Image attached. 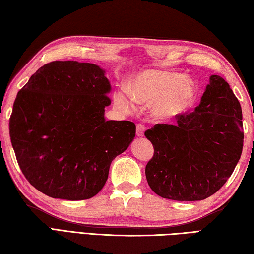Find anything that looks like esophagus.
Masks as SVG:
<instances>
[{
	"mask_svg": "<svg viewBox=\"0 0 254 254\" xmlns=\"http://www.w3.org/2000/svg\"><path fill=\"white\" fill-rule=\"evenodd\" d=\"M143 132H145V126H143L142 124H138V125H137V131H136L137 136L138 137L143 136Z\"/></svg>",
	"mask_w": 254,
	"mask_h": 254,
	"instance_id": "obj_1",
	"label": "esophagus"
}]
</instances>
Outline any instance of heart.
Masks as SVG:
<instances>
[{
  "label": "heart",
  "mask_w": 254,
  "mask_h": 254,
  "mask_svg": "<svg viewBox=\"0 0 254 254\" xmlns=\"http://www.w3.org/2000/svg\"><path fill=\"white\" fill-rule=\"evenodd\" d=\"M193 80L179 74L161 70H147L133 80L130 87L132 99L138 104H155L154 113L159 118L176 117L185 111L194 96ZM117 104L129 111L130 104L124 96Z\"/></svg>",
  "instance_id": "1"
}]
</instances>
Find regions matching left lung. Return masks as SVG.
Masks as SVG:
<instances>
[{"label": "left lung", "mask_w": 254, "mask_h": 254, "mask_svg": "<svg viewBox=\"0 0 254 254\" xmlns=\"http://www.w3.org/2000/svg\"><path fill=\"white\" fill-rule=\"evenodd\" d=\"M176 121L145 131L154 146L145 170L148 185L166 199L203 200L227 183L241 157L240 103L221 76L211 75L200 104Z\"/></svg>", "instance_id": "left-lung-1"}]
</instances>
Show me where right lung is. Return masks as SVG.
<instances>
[{
    "instance_id": "right-lung-1",
    "label": "right lung",
    "mask_w": 254,
    "mask_h": 254,
    "mask_svg": "<svg viewBox=\"0 0 254 254\" xmlns=\"http://www.w3.org/2000/svg\"><path fill=\"white\" fill-rule=\"evenodd\" d=\"M111 84L90 63L54 61L17 93L9 137L18 166L34 188L52 198L96 195L109 167L136 135L128 121H106Z\"/></svg>"
}]
</instances>
